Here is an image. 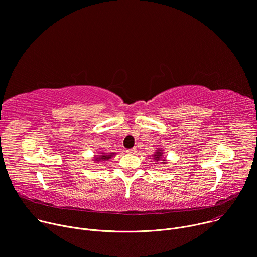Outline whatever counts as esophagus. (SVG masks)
Segmentation results:
<instances>
[{
  "label": "esophagus",
  "mask_w": 257,
  "mask_h": 257,
  "mask_svg": "<svg viewBox=\"0 0 257 257\" xmlns=\"http://www.w3.org/2000/svg\"><path fill=\"white\" fill-rule=\"evenodd\" d=\"M136 151H137V149H136V148H132V149L126 150V152H127L128 154H135V153H136Z\"/></svg>",
  "instance_id": "obj_1"
}]
</instances>
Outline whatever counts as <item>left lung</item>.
I'll use <instances>...</instances> for the list:
<instances>
[{
  "label": "left lung",
  "mask_w": 257,
  "mask_h": 257,
  "mask_svg": "<svg viewBox=\"0 0 257 257\" xmlns=\"http://www.w3.org/2000/svg\"><path fill=\"white\" fill-rule=\"evenodd\" d=\"M162 150H160V149H158L156 152H155V154H154V159H155V161H158V160H160L161 159V157H162ZM163 160V163H165V158L164 159H162Z\"/></svg>",
  "instance_id": "8db88e82"
}]
</instances>
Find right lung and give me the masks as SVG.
Instances as JSON below:
<instances>
[{
	"instance_id": "add662e5",
	"label": "right lung",
	"mask_w": 257,
	"mask_h": 257,
	"mask_svg": "<svg viewBox=\"0 0 257 257\" xmlns=\"http://www.w3.org/2000/svg\"><path fill=\"white\" fill-rule=\"evenodd\" d=\"M115 155V153H110V154H107V153H101V155L99 156H95L94 157V161H101V160H109L112 156Z\"/></svg>"
}]
</instances>
